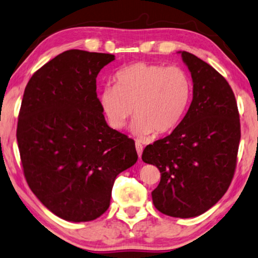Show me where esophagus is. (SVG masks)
<instances>
[{
    "instance_id": "1",
    "label": "esophagus",
    "mask_w": 258,
    "mask_h": 258,
    "mask_svg": "<svg viewBox=\"0 0 258 258\" xmlns=\"http://www.w3.org/2000/svg\"><path fill=\"white\" fill-rule=\"evenodd\" d=\"M135 148H137V152L139 154V158H141L142 156V151H143V147L140 142H135Z\"/></svg>"
}]
</instances>
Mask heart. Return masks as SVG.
I'll use <instances>...</instances> for the list:
<instances>
[{
    "label": "heart",
    "instance_id": "heart-1",
    "mask_svg": "<svg viewBox=\"0 0 258 258\" xmlns=\"http://www.w3.org/2000/svg\"><path fill=\"white\" fill-rule=\"evenodd\" d=\"M193 84L179 67L138 62L114 76V87H106L99 104L111 128L123 130L137 116L132 130L139 138L166 133L180 123L190 102Z\"/></svg>",
    "mask_w": 258,
    "mask_h": 258
}]
</instances>
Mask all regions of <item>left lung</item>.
Listing matches in <instances>:
<instances>
[{"mask_svg": "<svg viewBox=\"0 0 258 258\" xmlns=\"http://www.w3.org/2000/svg\"><path fill=\"white\" fill-rule=\"evenodd\" d=\"M193 80V100L165 139L147 145L145 163L161 179L154 207L174 218H194L218 203L235 174L240 141L239 113L231 87L218 71L188 51H178Z\"/></svg>", "mask_w": 258, "mask_h": 258, "instance_id": "1", "label": "left lung"}]
</instances>
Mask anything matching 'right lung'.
Masks as SVG:
<instances>
[{
	"label": "right lung",
	"instance_id": "add662e5",
	"mask_svg": "<svg viewBox=\"0 0 258 258\" xmlns=\"http://www.w3.org/2000/svg\"><path fill=\"white\" fill-rule=\"evenodd\" d=\"M115 55L71 49L28 82L17 141L26 180L58 218L86 222L109 208L116 177L138 160L132 139L109 127L96 79Z\"/></svg>",
	"mask_w": 258,
	"mask_h": 258
}]
</instances>
